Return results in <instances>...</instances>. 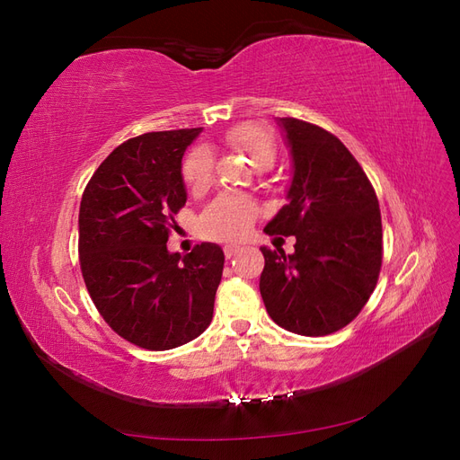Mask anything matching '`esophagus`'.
Segmentation results:
<instances>
[{
  "mask_svg": "<svg viewBox=\"0 0 460 460\" xmlns=\"http://www.w3.org/2000/svg\"><path fill=\"white\" fill-rule=\"evenodd\" d=\"M238 252H240V245H225V257L226 259H232Z\"/></svg>",
  "mask_w": 460,
  "mask_h": 460,
  "instance_id": "34e87169",
  "label": "esophagus"
}]
</instances>
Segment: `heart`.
Masks as SVG:
<instances>
[{
  "label": "heart",
  "instance_id": "1",
  "mask_svg": "<svg viewBox=\"0 0 460 460\" xmlns=\"http://www.w3.org/2000/svg\"><path fill=\"white\" fill-rule=\"evenodd\" d=\"M226 142L242 151L257 171H269L278 155L274 136L261 124H240L226 134ZM215 163L211 151L196 147L182 164L184 182L191 191H205L213 182ZM259 215L255 201L238 193H222L201 215L199 228L205 238L218 242L242 240Z\"/></svg>",
  "mask_w": 460,
  "mask_h": 460
}]
</instances>
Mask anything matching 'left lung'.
Returning <instances> with one entry per match:
<instances>
[{
	"mask_svg": "<svg viewBox=\"0 0 460 460\" xmlns=\"http://www.w3.org/2000/svg\"><path fill=\"white\" fill-rule=\"evenodd\" d=\"M291 157L284 205L264 226L296 235V252L261 247L259 289L278 326L328 336L365 307L382 267V217L365 171L336 136L299 119H276Z\"/></svg>",
	"mask_w": 460,
	"mask_h": 460,
	"instance_id": "left-lung-1",
	"label": "left lung"
}]
</instances>
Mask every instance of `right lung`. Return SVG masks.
<instances>
[{
	"instance_id": "obj_1",
	"label": "right lung",
	"mask_w": 460,
	"mask_h": 460,
	"mask_svg": "<svg viewBox=\"0 0 460 460\" xmlns=\"http://www.w3.org/2000/svg\"><path fill=\"white\" fill-rule=\"evenodd\" d=\"M201 128L147 132L100 164L80 201V269L93 305L120 338L174 349L207 330L225 267L220 245L166 249L186 205L182 157Z\"/></svg>"
}]
</instances>
